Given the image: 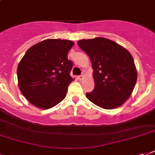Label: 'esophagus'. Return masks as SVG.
<instances>
[{
	"label": "esophagus",
	"instance_id": "obj_1",
	"mask_svg": "<svg viewBox=\"0 0 155 155\" xmlns=\"http://www.w3.org/2000/svg\"><path fill=\"white\" fill-rule=\"evenodd\" d=\"M84 79V75H79L78 76V80H82Z\"/></svg>",
	"mask_w": 155,
	"mask_h": 155
}]
</instances>
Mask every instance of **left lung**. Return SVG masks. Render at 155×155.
I'll return each mask as SVG.
<instances>
[{"label": "left lung", "instance_id": "left-lung-1", "mask_svg": "<svg viewBox=\"0 0 155 155\" xmlns=\"http://www.w3.org/2000/svg\"><path fill=\"white\" fill-rule=\"evenodd\" d=\"M92 62L95 87L86 97L104 109L120 107L132 94L137 71L132 55L125 47L104 38L78 41Z\"/></svg>", "mask_w": 155, "mask_h": 155}]
</instances>
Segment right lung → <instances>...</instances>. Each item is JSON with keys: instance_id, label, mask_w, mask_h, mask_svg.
I'll use <instances>...</instances> for the list:
<instances>
[{"instance_id": "right-lung-1", "label": "right lung", "mask_w": 155, "mask_h": 155, "mask_svg": "<svg viewBox=\"0 0 155 155\" xmlns=\"http://www.w3.org/2000/svg\"><path fill=\"white\" fill-rule=\"evenodd\" d=\"M74 42L66 39H46L27 50L18 63L21 92L37 108L48 109L66 97L73 63L68 53Z\"/></svg>"}]
</instances>
